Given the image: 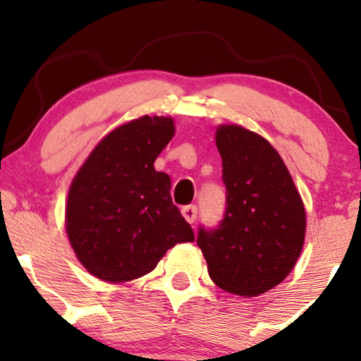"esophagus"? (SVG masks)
Returning a JSON list of instances; mask_svg holds the SVG:
<instances>
[{
    "instance_id": "esophagus-1",
    "label": "esophagus",
    "mask_w": 361,
    "mask_h": 361,
    "mask_svg": "<svg viewBox=\"0 0 361 361\" xmlns=\"http://www.w3.org/2000/svg\"><path fill=\"white\" fill-rule=\"evenodd\" d=\"M181 214H183V217L188 221L190 224H193L197 221V214H198V209L197 205H185L183 209H181Z\"/></svg>"
}]
</instances>
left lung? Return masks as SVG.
Masks as SVG:
<instances>
[{
	"label": "left lung",
	"mask_w": 361,
	"mask_h": 361,
	"mask_svg": "<svg viewBox=\"0 0 361 361\" xmlns=\"http://www.w3.org/2000/svg\"><path fill=\"white\" fill-rule=\"evenodd\" d=\"M226 210L215 227H198L197 244L217 287L255 297L281 283L299 259L305 210L275 147L238 126L217 128Z\"/></svg>",
	"instance_id": "obj_1"
}]
</instances>
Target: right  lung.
Here are the masks:
<instances>
[{
  "instance_id": "obj_1",
  "label": "right lung",
  "mask_w": 361,
  "mask_h": 361,
  "mask_svg": "<svg viewBox=\"0 0 361 361\" xmlns=\"http://www.w3.org/2000/svg\"><path fill=\"white\" fill-rule=\"evenodd\" d=\"M173 134L171 118L132 120L93 149L73 180L66 229L91 275L117 283L139 279L176 243L195 239L171 200V180L154 169Z\"/></svg>"
}]
</instances>
